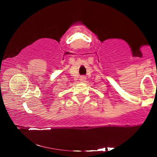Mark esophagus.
<instances>
[{
  "label": "esophagus",
  "mask_w": 157,
  "mask_h": 157,
  "mask_svg": "<svg viewBox=\"0 0 157 157\" xmlns=\"http://www.w3.org/2000/svg\"><path fill=\"white\" fill-rule=\"evenodd\" d=\"M79 80H80L82 82H84L85 80H86V77L85 76H81L79 78Z\"/></svg>",
  "instance_id": "34e87169"
}]
</instances>
